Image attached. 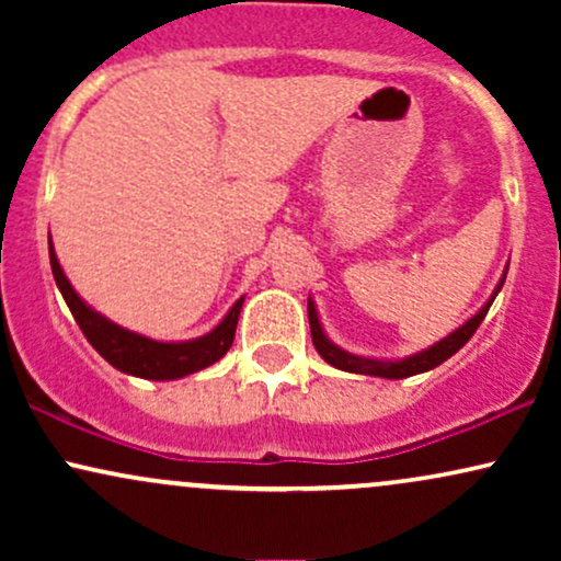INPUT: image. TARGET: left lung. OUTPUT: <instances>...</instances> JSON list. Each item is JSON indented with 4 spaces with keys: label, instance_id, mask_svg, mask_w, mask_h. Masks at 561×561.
I'll return each instance as SVG.
<instances>
[{
    "label": "left lung",
    "instance_id": "left-lung-1",
    "mask_svg": "<svg viewBox=\"0 0 561 561\" xmlns=\"http://www.w3.org/2000/svg\"><path fill=\"white\" fill-rule=\"evenodd\" d=\"M504 279H506V268L504 274H501L499 285H495L493 295L485 300V306L480 308L474 317H469L465 324L456 327L454 332L446 334L443 340H437L430 347H424L420 353H411V356H403V358H369V356H356V353L345 351V347L334 345L330 337H327L324 327H321V319H319V311H317V302L308 298V324H311V337H313V347L319 351V356L324 358L327 364H332L334 369H343V371H353V375H366V377H385V379H403V377H414V375H422V371H430L435 369V366H440L443 362H448L450 356H454L459 347L467 345V340L472 337L474 330L482 324V319H485L488 308L493 306L495 295L501 293V287H504Z\"/></svg>",
    "mask_w": 561,
    "mask_h": 561
}]
</instances>
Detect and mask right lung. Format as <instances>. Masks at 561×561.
<instances>
[{
	"instance_id": "add662e5",
	"label": "right lung",
	"mask_w": 561,
	"mask_h": 561,
	"mask_svg": "<svg viewBox=\"0 0 561 561\" xmlns=\"http://www.w3.org/2000/svg\"><path fill=\"white\" fill-rule=\"evenodd\" d=\"M49 263H53V276L57 282V289L66 298L70 313H73L76 324L81 327L83 337L92 343V347L105 358L107 364L115 366L118 371L141 379H182L186 375L205 369V366L216 364L218 358L227 356V351L234 343L237 319H240L244 295L229 313L224 317L208 334L195 340H179V343H163V340H152L147 334L131 332L126 327L115 324L100 311H94L87 300L76 293L73 285L68 282L66 272H62L60 261L53 248V237H49Z\"/></svg>"
}]
</instances>
